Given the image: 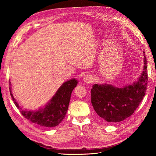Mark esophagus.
Returning a JSON list of instances; mask_svg holds the SVG:
<instances>
[{
	"label": "esophagus",
	"instance_id": "obj_1",
	"mask_svg": "<svg viewBox=\"0 0 156 156\" xmlns=\"http://www.w3.org/2000/svg\"><path fill=\"white\" fill-rule=\"evenodd\" d=\"M93 77L90 74H87L83 77V81L86 83H90L93 81Z\"/></svg>",
	"mask_w": 156,
	"mask_h": 156
}]
</instances>
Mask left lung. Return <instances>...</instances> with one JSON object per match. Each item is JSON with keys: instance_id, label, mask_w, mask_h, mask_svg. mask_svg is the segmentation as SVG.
<instances>
[{"instance_id": "8db88e82", "label": "left lung", "mask_w": 156, "mask_h": 156, "mask_svg": "<svg viewBox=\"0 0 156 156\" xmlns=\"http://www.w3.org/2000/svg\"><path fill=\"white\" fill-rule=\"evenodd\" d=\"M142 73L135 81L122 87L110 84H95L91 90L94 109L101 119L108 122H119L133 115L143 100L147 88V61L143 51Z\"/></svg>"}]
</instances>
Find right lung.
Instances as JSON below:
<instances>
[{"mask_svg":"<svg viewBox=\"0 0 156 156\" xmlns=\"http://www.w3.org/2000/svg\"><path fill=\"white\" fill-rule=\"evenodd\" d=\"M77 83L78 81L74 78L64 82L46 105L36 110L23 109L13 97L10 81V92L15 105L27 119L40 126L53 127L64 120L68 109L71 94Z\"/></svg>","mask_w":156,"mask_h":156,"instance_id":"add662e5","label":"right lung"}]
</instances>
